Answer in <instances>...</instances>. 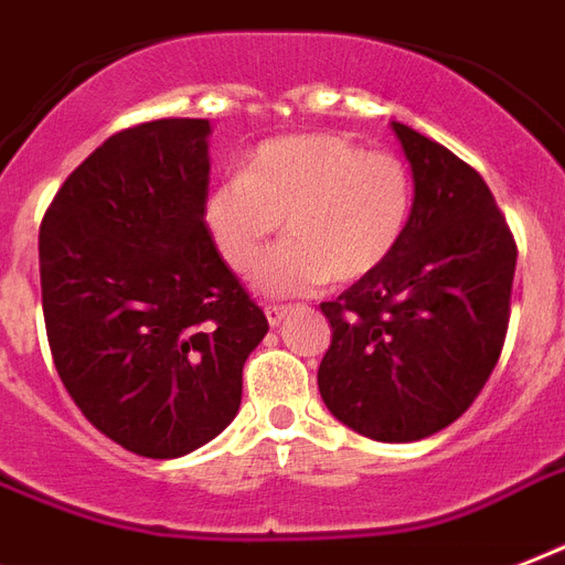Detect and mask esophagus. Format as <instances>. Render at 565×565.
Returning a JSON list of instances; mask_svg holds the SVG:
<instances>
[{
  "label": "esophagus",
  "instance_id": "34e87169",
  "mask_svg": "<svg viewBox=\"0 0 565 565\" xmlns=\"http://www.w3.org/2000/svg\"><path fill=\"white\" fill-rule=\"evenodd\" d=\"M265 315H268V323H270V327H277V323L282 321V318H286V315H288V306H282V303L265 306Z\"/></svg>",
  "mask_w": 565,
  "mask_h": 565
}]
</instances>
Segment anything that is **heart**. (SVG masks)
Listing matches in <instances>:
<instances>
[{"mask_svg": "<svg viewBox=\"0 0 565 565\" xmlns=\"http://www.w3.org/2000/svg\"><path fill=\"white\" fill-rule=\"evenodd\" d=\"M413 203L404 159L339 135H291L262 143L244 177L214 182L203 223L214 250L242 277L286 223L291 238L265 259L256 282L268 295H309L332 277L353 282L374 274L397 250Z\"/></svg>", "mask_w": 565, "mask_h": 565, "instance_id": "1", "label": "heart"}]
</instances>
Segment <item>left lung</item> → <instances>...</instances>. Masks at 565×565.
Segmentation results:
<instances>
[{
  "mask_svg": "<svg viewBox=\"0 0 565 565\" xmlns=\"http://www.w3.org/2000/svg\"><path fill=\"white\" fill-rule=\"evenodd\" d=\"M415 203L397 250L321 303L332 342L318 388L351 430L427 439L487 386L510 323L515 238L478 170L404 124Z\"/></svg>",
  "mask_w": 565,
  "mask_h": 565,
  "instance_id": "1",
  "label": "left lung"
}]
</instances>
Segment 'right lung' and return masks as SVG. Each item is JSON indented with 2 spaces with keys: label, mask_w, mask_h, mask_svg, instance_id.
<instances>
[{
  "label": "right lung",
  "mask_w": 565,
  "mask_h": 565,
  "mask_svg": "<svg viewBox=\"0 0 565 565\" xmlns=\"http://www.w3.org/2000/svg\"><path fill=\"white\" fill-rule=\"evenodd\" d=\"M209 120L168 117L96 147L41 223L52 362L87 422L138 457L173 460L233 422L265 339L205 233Z\"/></svg>",
  "instance_id": "1"
}]
</instances>
